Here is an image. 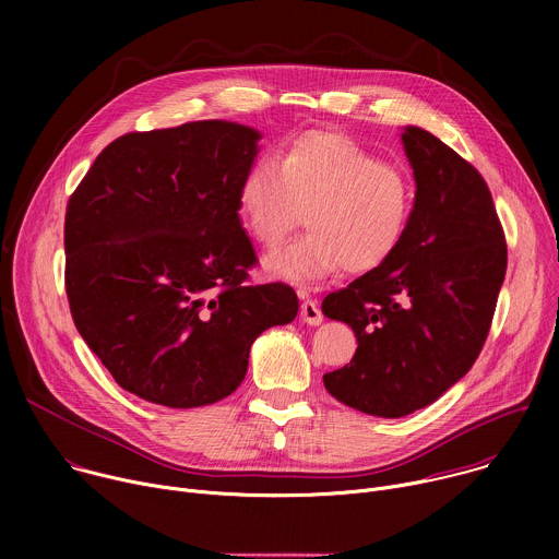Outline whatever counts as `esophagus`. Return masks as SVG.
<instances>
[{
  "label": "esophagus",
  "instance_id": "1",
  "mask_svg": "<svg viewBox=\"0 0 559 559\" xmlns=\"http://www.w3.org/2000/svg\"><path fill=\"white\" fill-rule=\"evenodd\" d=\"M300 298H302V302H300V321L307 323V325H311V328L321 325V323H323V311H321V307L316 305V300L305 298L302 292H300Z\"/></svg>",
  "mask_w": 559,
  "mask_h": 559
}]
</instances>
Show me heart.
<instances>
[{
    "label": "heart",
    "mask_w": 559,
    "mask_h": 559,
    "mask_svg": "<svg viewBox=\"0 0 559 559\" xmlns=\"http://www.w3.org/2000/svg\"><path fill=\"white\" fill-rule=\"evenodd\" d=\"M241 214L257 241L278 248L305 210L309 234L265 259V270L296 285L378 267L401 243L414 207L405 170L338 132H307L246 175Z\"/></svg>",
    "instance_id": "heart-1"
}]
</instances>
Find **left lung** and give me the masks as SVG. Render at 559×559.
I'll list each match as a JSON object with an SVG mask.
<instances>
[{
  "label": "left lung",
  "instance_id": "8db88e82",
  "mask_svg": "<svg viewBox=\"0 0 559 559\" xmlns=\"http://www.w3.org/2000/svg\"><path fill=\"white\" fill-rule=\"evenodd\" d=\"M416 199L401 243L378 267L323 300L358 349L323 376L343 405L403 418L453 386L487 341L507 274V243L491 192L431 132H401Z\"/></svg>",
  "mask_w": 559,
  "mask_h": 559
}]
</instances>
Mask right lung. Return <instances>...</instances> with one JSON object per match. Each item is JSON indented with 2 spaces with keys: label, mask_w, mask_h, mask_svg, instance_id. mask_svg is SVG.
<instances>
[{
  "label": "right lung",
  "mask_w": 559,
  "mask_h": 559,
  "mask_svg": "<svg viewBox=\"0 0 559 559\" xmlns=\"http://www.w3.org/2000/svg\"><path fill=\"white\" fill-rule=\"evenodd\" d=\"M261 136L218 119L123 134L68 201L72 321L147 403L223 401L243 382L252 343L298 313L289 285H248L257 254L238 194Z\"/></svg>",
  "instance_id": "obj_1"
}]
</instances>
